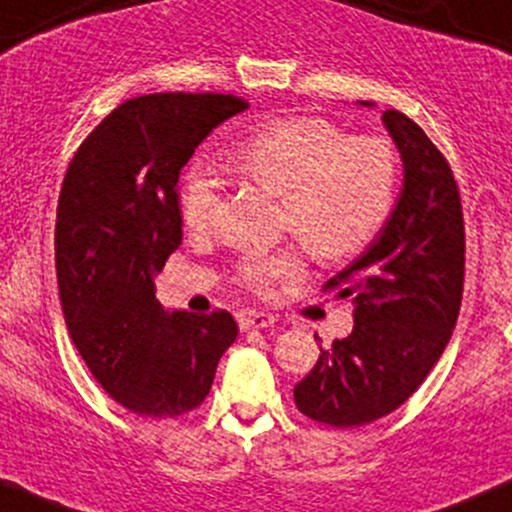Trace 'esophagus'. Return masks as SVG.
<instances>
[{
	"mask_svg": "<svg viewBox=\"0 0 512 512\" xmlns=\"http://www.w3.org/2000/svg\"><path fill=\"white\" fill-rule=\"evenodd\" d=\"M237 321L244 331L246 329H268V326L275 324V317L268 312H254V309H249V312H239Z\"/></svg>",
	"mask_w": 512,
	"mask_h": 512,
	"instance_id": "obj_1",
	"label": "esophagus"
}]
</instances>
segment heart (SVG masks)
Returning <instances> with one entry per match:
<instances>
[{"mask_svg":"<svg viewBox=\"0 0 512 512\" xmlns=\"http://www.w3.org/2000/svg\"><path fill=\"white\" fill-rule=\"evenodd\" d=\"M246 179L280 198L285 232L314 256L341 261L363 251L387 222L396 191V154L380 135L348 137L321 118H287L266 125L232 157ZM220 181L193 169L181 191L183 222L191 232L210 227ZM302 271L295 246L271 254H246L234 268L239 285L271 290Z\"/></svg>","mask_w":512,"mask_h":512,"instance_id":"1","label":"heart"}]
</instances>
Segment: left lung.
Returning a JSON list of instances; mask_svg holds the SVG:
<instances>
[{
    "label": "left lung",
    "instance_id": "8db88e82",
    "mask_svg": "<svg viewBox=\"0 0 512 512\" xmlns=\"http://www.w3.org/2000/svg\"><path fill=\"white\" fill-rule=\"evenodd\" d=\"M382 123L401 154L404 188L363 256L324 285L353 300V331L319 348L295 384L297 409L333 428L399 409L440 360L462 304L464 217L450 164L404 113L384 111Z\"/></svg>",
    "mask_w": 512,
    "mask_h": 512
}]
</instances>
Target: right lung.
Here are the masks:
<instances>
[{
  "label": "right lung",
  "instance_id": "1",
  "mask_svg": "<svg viewBox=\"0 0 512 512\" xmlns=\"http://www.w3.org/2000/svg\"><path fill=\"white\" fill-rule=\"evenodd\" d=\"M244 108L212 91L137 96L96 125L62 181L55 268L67 331L106 394L140 416L198 409L239 333L225 309L166 312L154 273L183 239L181 169Z\"/></svg>",
  "mask_w": 512,
  "mask_h": 512
}]
</instances>
